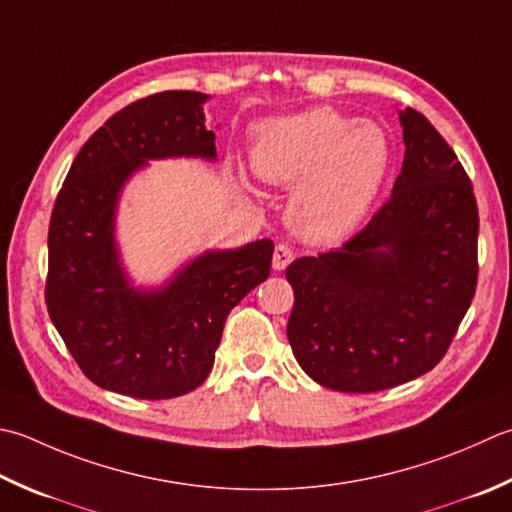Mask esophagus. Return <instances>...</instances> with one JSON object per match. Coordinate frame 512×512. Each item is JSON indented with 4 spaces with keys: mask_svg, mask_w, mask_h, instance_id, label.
Wrapping results in <instances>:
<instances>
[{
    "mask_svg": "<svg viewBox=\"0 0 512 512\" xmlns=\"http://www.w3.org/2000/svg\"><path fill=\"white\" fill-rule=\"evenodd\" d=\"M293 248L286 246V244H277L275 246V253H273V268L275 270H284L290 262H293Z\"/></svg>",
    "mask_w": 512,
    "mask_h": 512,
    "instance_id": "1",
    "label": "esophagus"
}]
</instances>
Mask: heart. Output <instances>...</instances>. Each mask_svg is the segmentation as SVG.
Listing matches in <instances>:
<instances>
[{"instance_id": "b5f03b06", "label": "heart", "mask_w": 512, "mask_h": 512, "mask_svg": "<svg viewBox=\"0 0 512 512\" xmlns=\"http://www.w3.org/2000/svg\"><path fill=\"white\" fill-rule=\"evenodd\" d=\"M253 173L270 186H293L288 224L310 244H333L362 222L390 168L384 128L330 106L270 119L250 146Z\"/></svg>"}]
</instances>
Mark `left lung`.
Returning a JSON list of instances; mask_svg holds the SVG:
<instances>
[{"label": "left lung", "mask_w": 512, "mask_h": 512, "mask_svg": "<svg viewBox=\"0 0 512 512\" xmlns=\"http://www.w3.org/2000/svg\"><path fill=\"white\" fill-rule=\"evenodd\" d=\"M404 164L368 226L286 268L288 342L304 373L339 393H375L439 364L477 286L479 215L453 148L413 108L399 110Z\"/></svg>", "instance_id": "obj_1"}]
</instances>
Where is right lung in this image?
Segmentation results:
<instances>
[{"instance_id": "1", "label": "right lung", "mask_w": 512, "mask_h": 512, "mask_svg": "<svg viewBox=\"0 0 512 512\" xmlns=\"http://www.w3.org/2000/svg\"><path fill=\"white\" fill-rule=\"evenodd\" d=\"M208 95L166 90L119 110L90 135L48 228L46 306L82 373L99 388L170 399L208 377L226 317L270 273L275 244L206 250L159 288H135L115 242L122 190L150 159L215 162Z\"/></svg>"}]
</instances>
